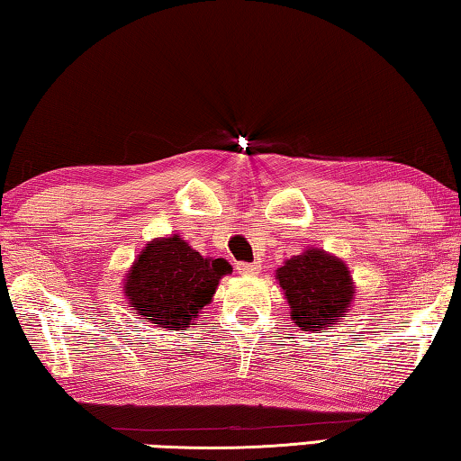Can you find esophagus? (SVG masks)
<instances>
[{"instance_id": "esophagus-1", "label": "esophagus", "mask_w": 461, "mask_h": 461, "mask_svg": "<svg viewBox=\"0 0 461 461\" xmlns=\"http://www.w3.org/2000/svg\"><path fill=\"white\" fill-rule=\"evenodd\" d=\"M238 272H240V275H249V276H252V275H258V272H260V262H238Z\"/></svg>"}]
</instances>
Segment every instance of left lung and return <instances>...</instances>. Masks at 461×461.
Wrapping results in <instances>:
<instances>
[{
  "instance_id": "obj_1",
  "label": "left lung",
  "mask_w": 461,
  "mask_h": 461,
  "mask_svg": "<svg viewBox=\"0 0 461 461\" xmlns=\"http://www.w3.org/2000/svg\"><path fill=\"white\" fill-rule=\"evenodd\" d=\"M276 283L291 307V321L303 331L333 330L352 309L356 294L348 264L319 248L285 260Z\"/></svg>"
}]
</instances>
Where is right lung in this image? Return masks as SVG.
<instances>
[{"label":"right lung","instance_id":"1","mask_svg":"<svg viewBox=\"0 0 461 461\" xmlns=\"http://www.w3.org/2000/svg\"><path fill=\"white\" fill-rule=\"evenodd\" d=\"M225 275H231L228 260L205 258L175 233L148 241L123 278V294L154 327L189 330Z\"/></svg>","mask_w":461,"mask_h":461}]
</instances>
